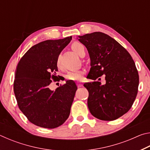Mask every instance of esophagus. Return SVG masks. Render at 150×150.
<instances>
[{"mask_svg": "<svg viewBox=\"0 0 150 150\" xmlns=\"http://www.w3.org/2000/svg\"><path fill=\"white\" fill-rule=\"evenodd\" d=\"M82 84H81V83H77V87H82Z\"/></svg>", "mask_w": 150, "mask_h": 150, "instance_id": "esophagus-1", "label": "esophagus"}]
</instances>
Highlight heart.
I'll return each mask as SVG.
<instances>
[{
	"instance_id": "heart-1",
	"label": "heart",
	"mask_w": 150,
	"mask_h": 150,
	"mask_svg": "<svg viewBox=\"0 0 150 150\" xmlns=\"http://www.w3.org/2000/svg\"><path fill=\"white\" fill-rule=\"evenodd\" d=\"M71 49L74 51L76 54L80 55L81 52H82L83 50L85 49V47L83 46V45L80 44V43L75 42L71 45ZM58 64H59V63L57 62V65ZM84 74V70H79L76 71H70L69 73H67V74L66 75V79L69 81H78L81 80V79H82Z\"/></svg>"
}]
</instances>
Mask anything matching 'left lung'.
<instances>
[{"label":"left lung","instance_id":"8db88e82","mask_svg":"<svg viewBox=\"0 0 150 150\" xmlns=\"http://www.w3.org/2000/svg\"><path fill=\"white\" fill-rule=\"evenodd\" d=\"M79 41L89 54L91 67L87 77L96 80L104 75L106 80L105 85L98 81L84 84L88 91L90 112L101 120H115L128 112L138 94L135 63L125 48L104 33L81 35Z\"/></svg>","mask_w":150,"mask_h":150}]
</instances>
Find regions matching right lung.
I'll list each match as a JSON object with an SVG mask.
<instances>
[{
  "label": "right lung",
  "mask_w": 150,
  "mask_h": 150,
  "mask_svg": "<svg viewBox=\"0 0 150 150\" xmlns=\"http://www.w3.org/2000/svg\"><path fill=\"white\" fill-rule=\"evenodd\" d=\"M72 37L45 40L27 51L18 63L14 92L20 110L30 122L45 128H55L69 117L76 91L75 82L67 81L55 91L50 89L56 75L57 59Z\"/></svg>",
  "instance_id": "1"
}]
</instances>
